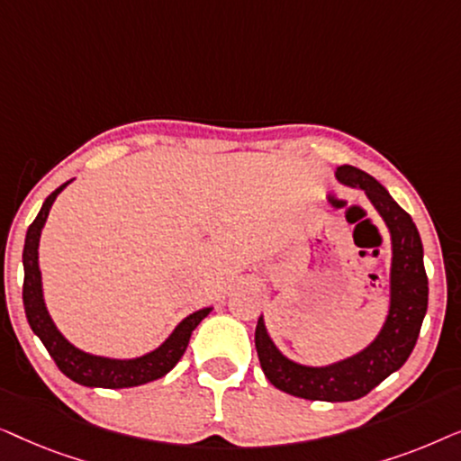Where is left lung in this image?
<instances>
[{
	"mask_svg": "<svg viewBox=\"0 0 461 461\" xmlns=\"http://www.w3.org/2000/svg\"><path fill=\"white\" fill-rule=\"evenodd\" d=\"M336 178L344 186L365 191L369 203L390 230V306L380 333L357 355L325 367H311L292 361L276 348L264 325V317L258 319L256 325V350L268 382L292 396L330 402L361 399L390 374L401 369L418 342L428 308L424 248L411 216L390 197L374 176L363 169L339 166Z\"/></svg>",
	"mask_w": 461,
	"mask_h": 461,
	"instance_id": "8db88e82",
	"label": "left lung"
}]
</instances>
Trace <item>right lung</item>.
Returning <instances> with one entry per match:
<instances>
[{"mask_svg":"<svg viewBox=\"0 0 461 461\" xmlns=\"http://www.w3.org/2000/svg\"><path fill=\"white\" fill-rule=\"evenodd\" d=\"M71 182V180H68ZM68 182L56 188L50 197L43 201L40 213L29 226L27 239H24L23 249V267H24V283H23V304L24 312H27V321L31 330L37 338L41 339L50 357L59 365V369L73 382L81 384V386L90 388H131L140 386V384L159 380L169 371L174 365L180 361L185 355L188 339L201 321L212 312V308H201L182 319L176 330L169 333V338L163 342L159 348L147 352V355L136 358H109L90 355V352L79 350L59 331L54 325L52 317H50L46 302H43V289H41V270H40V237L41 229L46 224L48 213L52 210V203L56 197L62 193Z\"/></svg>","mask_w":461,"mask_h":461,"instance_id":"add662e5","label":"right lung"}]
</instances>
